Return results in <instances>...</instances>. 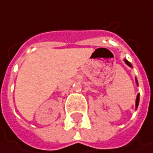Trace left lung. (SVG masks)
<instances>
[{"label": "left lung", "instance_id": "8db88e82", "mask_svg": "<svg viewBox=\"0 0 153 153\" xmlns=\"http://www.w3.org/2000/svg\"><path fill=\"white\" fill-rule=\"evenodd\" d=\"M124 62H125V63L127 64L128 67H130V68H133V67H132V65H131V63H130L128 60L124 59ZM135 81H136V85H138V80H137L136 78H135ZM139 102H140V94H137L136 101H135V109H136V110H137V108H138V105H139Z\"/></svg>", "mask_w": 153, "mask_h": 153}]
</instances>
